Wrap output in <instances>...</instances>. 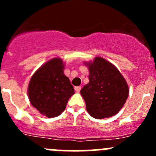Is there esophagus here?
<instances>
[{
	"instance_id": "34e87169",
	"label": "esophagus",
	"mask_w": 156,
	"mask_h": 156,
	"mask_svg": "<svg viewBox=\"0 0 156 156\" xmlns=\"http://www.w3.org/2000/svg\"><path fill=\"white\" fill-rule=\"evenodd\" d=\"M81 86H78V87H75V91H76V92H79V91L81 90Z\"/></svg>"
}]
</instances>
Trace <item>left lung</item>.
Segmentation results:
<instances>
[{
  "mask_svg": "<svg viewBox=\"0 0 156 156\" xmlns=\"http://www.w3.org/2000/svg\"><path fill=\"white\" fill-rule=\"evenodd\" d=\"M89 83L81 90L88 113L102 119L117 114L128 97V86L115 66L101 57L89 63Z\"/></svg>",
  "mask_w": 156,
  "mask_h": 156,
  "instance_id": "left-lung-1",
  "label": "left lung"
}]
</instances>
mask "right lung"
Instances as JSON below:
<instances>
[{"mask_svg": "<svg viewBox=\"0 0 156 156\" xmlns=\"http://www.w3.org/2000/svg\"><path fill=\"white\" fill-rule=\"evenodd\" d=\"M63 69L62 59L54 58L42 66L29 82L28 94L31 105L48 118L59 116L75 93Z\"/></svg>", "mask_w": 156, "mask_h": 156, "instance_id": "right-lung-1", "label": "right lung"}]
</instances>
